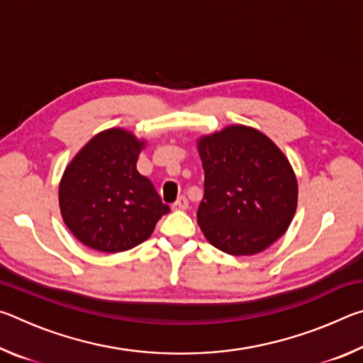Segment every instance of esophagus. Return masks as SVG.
<instances>
[{"mask_svg":"<svg viewBox=\"0 0 363 363\" xmlns=\"http://www.w3.org/2000/svg\"><path fill=\"white\" fill-rule=\"evenodd\" d=\"M189 208V200L186 196H179V199L176 200V203L173 205V210L176 211H182V210H187Z\"/></svg>","mask_w":363,"mask_h":363,"instance_id":"obj_1","label":"esophagus"}]
</instances>
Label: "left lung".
<instances>
[{"instance_id":"8db88e82","label":"left lung","mask_w":363,"mask_h":363,"mask_svg":"<svg viewBox=\"0 0 363 363\" xmlns=\"http://www.w3.org/2000/svg\"><path fill=\"white\" fill-rule=\"evenodd\" d=\"M205 195L196 220L213 247L232 256L269 248L290 227L298 181L290 162L259 130L230 125L196 143Z\"/></svg>"}]
</instances>
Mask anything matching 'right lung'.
I'll return each mask as SVG.
<instances>
[{
	"instance_id": "1",
	"label": "right lung",
	"mask_w": 363,
	"mask_h": 363,
	"mask_svg": "<svg viewBox=\"0 0 363 363\" xmlns=\"http://www.w3.org/2000/svg\"><path fill=\"white\" fill-rule=\"evenodd\" d=\"M145 139L123 128L97 133L67 164L59 184L65 225L86 247L121 253L145 242L169 213L136 168Z\"/></svg>"
}]
</instances>
